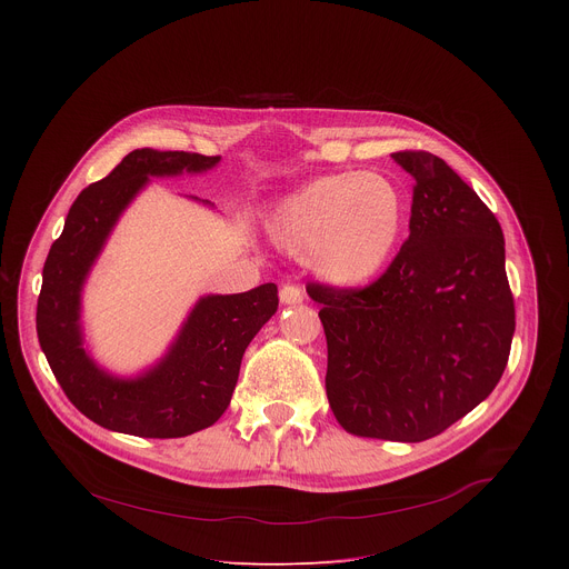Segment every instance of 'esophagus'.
Segmentation results:
<instances>
[{"mask_svg":"<svg viewBox=\"0 0 569 569\" xmlns=\"http://www.w3.org/2000/svg\"><path fill=\"white\" fill-rule=\"evenodd\" d=\"M279 299H281V303H286V306H297V303H301L303 301V290L299 288V286H283L281 290H279Z\"/></svg>","mask_w":569,"mask_h":569,"instance_id":"1","label":"esophagus"}]
</instances>
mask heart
Masks as SVG:
<instances>
[{"label":"heart","instance_id":"b5f03b06","mask_svg":"<svg viewBox=\"0 0 569 569\" xmlns=\"http://www.w3.org/2000/svg\"><path fill=\"white\" fill-rule=\"evenodd\" d=\"M405 222L400 189L378 173L321 176L279 200L266 216L274 246L306 257L323 281L356 288L389 263Z\"/></svg>","mask_w":569,"mask_h":569}]
</instances>
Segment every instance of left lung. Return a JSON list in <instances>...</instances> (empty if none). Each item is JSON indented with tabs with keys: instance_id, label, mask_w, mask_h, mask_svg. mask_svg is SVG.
Returning a JSON list of instances; mask_svg holds the SVG:
<instances>
[{
	"instance_id": "obj_1",
	"label": "left lung",
	"mask_w": 569,
	"mask_h": 569,
	"mask_svg": "<svg viewBox=\"0 0 569 569\" xmlns=\"http://www.w3.org/2000/svg\"><path fill=\"white\" fill-rule=\"evenodd\" d=\"M391 157L415 178L410 238L371 286L306 290L321 303L327 396L338 423L356 437L417 443L496 389L516 308L491 209L441 157Z\"/></svg>"
}]
</instances>
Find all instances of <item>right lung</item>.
<instances>
[{
  "instance_id": "1",
  "label": "right lung",
  "mask_w": 569,
  "mask_h": 569,
  "mask_svg": "<svg viewBox=\"0 0 569 569\" xmlns=\"http://www.w3.org/2000/svg\"><path fill=\"white\" fill-rule=\"evenodd\" d=\"M218 161L184 150L128 152L108 178L80 191L49 250L36 315L38 340L67 398L101 428L178 439L213 426L231 400L242 353L277 312L274 283L238 295H204L167 353L130 378L99 367L86 349L83 288L121 213L150 178L204 173Z\"/></svg>"
}]
</instances>
